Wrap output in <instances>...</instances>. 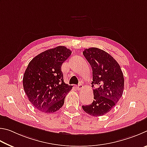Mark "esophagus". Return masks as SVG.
<instances>
[{"label": "esophagus", "mask_w": 147, "mask_h": 147, "mask_svg": "<svg viewBox=\"0 0 147 147\" xmlns=\"http://www.w3.org/2000/svg\"><path fill=\"white\" fill-rule=\"evenodd\" d=\"M83 88V84H79L78 86H77V88H78V90H81Z\"/></svg>", "instance_id": "1"}]
</instances>
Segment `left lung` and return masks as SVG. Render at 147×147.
<instances>
[{"label": "left lung", "instance_id": "1", "mask_svg": "<svg viewBox=\"0 0 147 147\" xmlns=\"http://www.w3.org/2000/svg\"><path fill=\"white\" fill-rule=\"evenodd\" d=\"M83 55L92 69L94 101L82 106L84 112L92 116L107 114L119 101L124 90V77L121 67L112 57L97 48L85 49Z\"/></svg>", "mask_w": 147, "mask_h": 147}]
</instances>
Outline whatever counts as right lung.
I'll use <instances>...</instances> for the list:
<instances>
[{"instance_id": "right-lung-1", "label": "right lung", "mask_w": 147, "mask_h": 147, "mask_svg": "<svg viewBox=\"0 0 147 147\" xmlns=\"http://www.w3.org/2000/svg\"><path fill=\"white\" fill-rule=\"evenodd\" d=\"M71 51L59 46L35 57L26 69L23 87L33 107L45 113H53L63 107L72 86L64 82L62 64Z\"/></svg>"}]
</instances>
